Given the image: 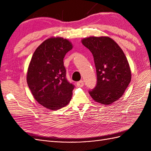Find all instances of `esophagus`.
<instances>
[{
  "label": "esophagus",
  "instance_id": "esophagus-1",
  "mask_svg": "<svg viewBox=\"0 0 151 151\" xmlns=\"http://www.w3.org/2000/svg\"><path fill=\"white\" fill-rule=\"evenodd\" d=\"M84 83L83 81H80L77 83V86L78 87H83V86H84Z\"/></svg>",
  "mask_w": 151,
  "mask_h": 151
}]
</instances>
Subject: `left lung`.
Returning <instances> with one entry per match:
<instances>
[{
  "mask_svg": "<svg viewBox=\"0 0 151 151\" xmlns=\"http://www.w3.org/2000/svg\"><path fill=\"white\" fill-rule=\"evenodd\" d=\"M82 43L92 53L97 84L89 93L95 101L111 104L120 98L131 81V70L122 48L108 36H91Z\"/></svg>",
  "mask_w": 151,
  "mask_h": 151,
  "instance_id": "obj_1",
  "label": "left lung"
}]
</instances>
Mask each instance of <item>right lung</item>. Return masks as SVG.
Returning <instances> with one entry per match:
<instances>
[{
    "mask_svg": "<svg viewBox=\"0 0 151 151\" xmlns=\"http://www.w3.org/2000/svg\"><path fill=\"white\" fill-rule=\"evenodd\" d=\"M60 37L50 38L36 49L27 72V83L34 98L43 106L57 110L70 102L74 86L68 82L63 58L72 48Z\"/></svg>",
    "mask_w": 151,
    "mask_h": 151,
    "instance_id": "obj_1",
    "label": "right lung"
}]
</instances>
